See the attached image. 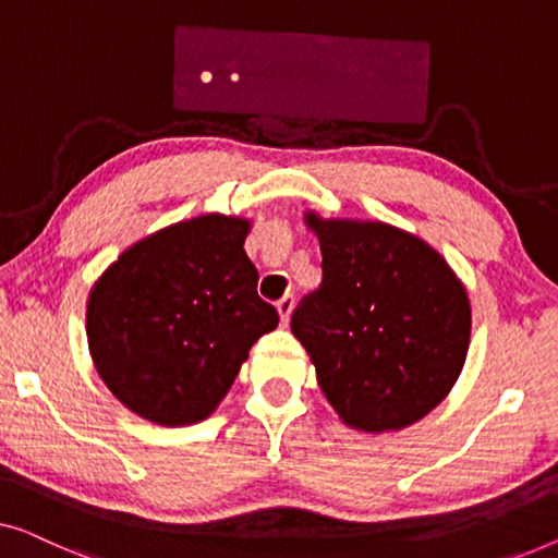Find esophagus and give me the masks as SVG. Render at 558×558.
Here are the masks:
<instances>
[{"label":"esophagus","mask_w":558,"mask_h":558,"mask_svg":"<svg viewBox=\"0 0 558 558\" xmlns=\"http://www.w3.org/2000/svg\"><path fill=\"white\" fill-rule=\"evenodd\" d=\"M292 310H294V296L292 294H287L284 299H281V302L277 304V312H279V319H281V325H289V317H292Z\"/></svg>","instance_id":"1"}]
</instances>
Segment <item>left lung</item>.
<instances>
[{
	"label": "left lung",
	"instance_id": "left-lung-1",
	"mask_svg": "<svg viewBox=\"0 0 558 558\" xmlns=\"http://www.w3.org/2000/svg\"><path fill=\"white\" fill-rule=\"evenodd\" d=\"M304 226L322 248V287L292 317L317 383L352 430H402L440 405L463 373L471 299L450 264L385 221Z\"/></svg>",
	"mask_w": 558,
	"mask_h": 558
}]
</instances>
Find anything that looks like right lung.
Returning <instances> with one entry per match:
<instances>
[{
    "label": "right lung",
    "instance_id": "add662e5",
    "mask_svg": "<svg viewBox=\"0 0 558 558\" xmlns=\"http://www.w3.org/2000/svg\"><path fill=\"white\" fill-rule=\"evenodd\" d=\"M252 219L201 214L125 248L90 289L87 347L105 387L163 427L214 415L248 350L279 325L244 252Z\"/></svg>",
    "mask_w": 558,
    "mask_h": 558
}]
</instances>
